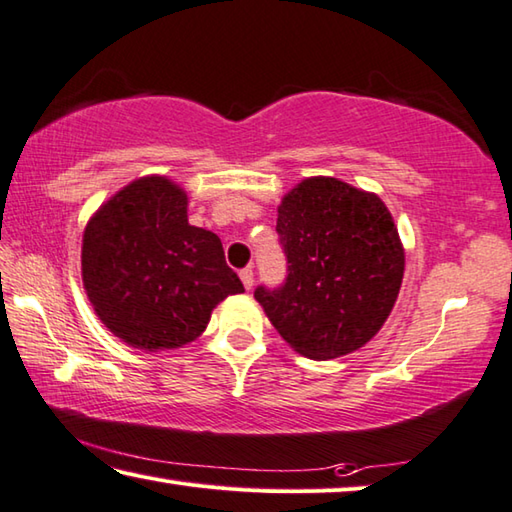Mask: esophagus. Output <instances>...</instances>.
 Masks as SVG:
<instances>
[{"instance_id": "34e87169", "label": "esophagus", "mask_w": 512, "mask_h": 512, "mask_svg": "<svg viewBox=\"0 0 512 512\" xmlns=\"http://www.w3.org/2000/svg\"><path fill=\"white\" fill-rule=\"evenodd\" d=\"M239 277H241V282H244L246 291H250V288H253V284H255V273H253V268H241V271H239Z\"/></svg>"}]
</instances>
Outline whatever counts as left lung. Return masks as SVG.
<instances>
[{
	"label": "left lung",
	"instance_id": "8db88e82",
	"mask_svg": "<svg viewBox=\"0 0 512 512\" xmlns=\"http://www.w3.org/2000/svg\"><path fill=\"white\" fill-rule=\"evenodd\" d=\"M286 280L255 300L302 356L331 360L376 336L401 291L405 255L376 194L331 176L306 179L277 208Z\"/></svg>",
	"mask_w": 512,
	"mask_h": 512
}]
</instances>
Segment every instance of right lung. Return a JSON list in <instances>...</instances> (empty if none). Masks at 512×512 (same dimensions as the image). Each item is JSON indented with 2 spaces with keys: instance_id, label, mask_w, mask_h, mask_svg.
<instances>
[{
  "instance_id": "right-lung-1",
  "label": "right lung",
  "mask_w": 512,
  "mask_h": 512,
  "mask_svg": "<svg viewBox=\"0 0 512 512\" xmlns=\"http://www.w3.org/2000/svg\"><path fill=\"white\" fill-rule=\"evenodd\" d=\"M82 282L105 327L147 351L188 345L244 291L221 239L188 224V197L163 176L129 183L91 217Z\"/></svg>"
}]
</instances>
